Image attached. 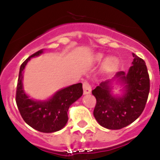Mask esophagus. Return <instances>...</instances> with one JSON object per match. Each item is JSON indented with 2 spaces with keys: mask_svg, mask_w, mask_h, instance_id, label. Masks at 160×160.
<instances>
[{
  "mask_svg": "<svg viewBox=\"0 0 160 160\" xmlns=\"http://www.w3.org/2000/svg\"><path fill=\"white\" fill-rule=\"evenodd\" d=\"M83 85V93L85 94H90L91 91V86L88 81H84L82 83Z\"/></svg>",
  "mask_w": 160,
  "mask_h": 160,
  "instance_id": "obj_1",
  "label": "esophagus"
}]
</instances>
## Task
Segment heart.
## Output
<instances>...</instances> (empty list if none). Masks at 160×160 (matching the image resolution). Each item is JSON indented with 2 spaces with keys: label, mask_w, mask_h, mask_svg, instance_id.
<instances>
[{
  "label": "heart",
  "mask_w": 160,
  "mask_h": 160,
  "mask_svg": "<svg viewBox=\"0 0 160 160\" xmlns=\"http://www.w3.org/2000/svg\"><path fill=\"white\" fill-rule=\"evenodd\" d=\"M102 56H98V59H101ZM118 65V60L115 58H110L107 59V68L110 69H114V68L117 67Z\"/></svg>",
  "instance_id": "b5f03b06"
}]
</instances>
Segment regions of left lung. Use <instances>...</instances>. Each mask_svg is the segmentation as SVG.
Listing matches in <instances>:
<instances>
[{
  "instance_id": "obj_1",
  "label": "left lung",
  "mask_w": 160,
  "mask_h": 160,
  "mask_svg": "<svg viewBox=\"0 0 160 160\" xmlns=\"http://www.w3.org/2000/svg\"><path fill=\"white\" fill-rule=\"evenodd\" d=\"M133 57V66L128 73L119 71L114 77L126 83L122 97H113L110 94V80L102 82L92 90L96 98L94 116L103 128L122 129L136 120L145 108L150 91L149 74L145 62L135 53Z\"/></svg>"
}]
</instances>
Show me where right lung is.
Wrapping results in <instances>:
<instances>
[{
    "mask_svg": "<svg viewBox=\"0 0 160 160\" xmlns=\"http://www.w3.org/2000/svg\"><path fill=\"white\" fill-rule=\"evenodd\" d=\"M42 52L43 49H41L29 56L20 67L16 102L20 114L28 125L40 132L52 133L66 126L69 107L82 95V84L77 83L59 90L48 101L38 102L30 99L23 90L22 73L31 58L38 56Z\"/></svg>",
    "mask_w": 160,
    "mask_h": 160,
    "instance_id": "right-lung-1",
    "label": "right lung"
}]
</instances>
